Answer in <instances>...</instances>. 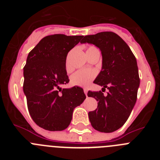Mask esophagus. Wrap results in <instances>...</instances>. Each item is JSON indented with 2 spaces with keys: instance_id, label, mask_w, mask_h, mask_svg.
Listing matches in <instances>:
<instances>
[{
  "instance_id": "esophagus-1",
  "label": "esophagus",
  "mask_w": 160,
  "mask_h": 160,
  "mask_svg": "<svg viewBox=\"0 0 160 160\" xmlns=\"http://www.w3.org/2000/svg\"><path fill=\"white\" fill-rule=\"evenodd\" d=\"M84 93H85V94H86V96L87 97V89H84Z\"/></svg>"
}]
</instances>
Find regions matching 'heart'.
I'll use <instances>...</instances> for the list:
<instances>
[{"label":"heart","mask_w":160,"mask_h":160,"mask_svg":"<svg viewBox=\"0 0 160 160\" xmlns=\"http://www.w3.org/2000/svg\"><path fill=\"white\" fill-rule=\"evenodd\" d=\"M94 48L95 47H90L88 49H94ZM95 76L96 73L93 70H88V69L79 70L72 74L70 77V83L76 87H88L90 82L94 80Z\"/></svg>","instance_id":"1"}]
</instances>
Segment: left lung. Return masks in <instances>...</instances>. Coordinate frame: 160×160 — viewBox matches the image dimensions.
Here are the masks:
<instances>
[{
	"label": "left lung",
	"instance_id": "left-lung-1",
	"mask_svg": "<svg viewBox=\"0 0 160 160\" xmlns=\"http://www.w3.org/2000/svg\"><path fill=\"white\" fill-rule=\"evenodd\" d=\"M90 43L100 49L102 66L94 82L107 88L102 91H88L94 98L98 108L89 112L93 128L100 132L111 133L122 128L136 102L140 83L136 58L128 44L113 32H101L85 36L82 43Z\"/></svg>",
	"mask_w": 160,
	"mask_h": 160
}]
</instances>
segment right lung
<instances>
[{"label": "right lung", "instance_id": "1", "mask_svg": "<svg viewBox=\"0 0 160 160\" xmlns=\"http://www.w3.org/2000/svg\"><path fill=\"white\" fill-rule=\"evenodd\" d=\"M82 37L49 35L28 55L23 69V90L31 118L43 129L55 131L67 128L73 109L86 98L81 87L60 88V85L70 81L66 56Z\"/></svg>", "mask_w": 160, "mask_h": 160}]
</instances>
